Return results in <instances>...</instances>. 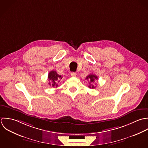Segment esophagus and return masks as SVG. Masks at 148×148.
<instances>
[{
  "label": "esophagus",
  "instance_id": "1",
  "mask_svg": "<svg viewBox=\"0 0 148 148\" xmlns=\"http://www.w3.org/2000/svg\"><path fill=\"white\" fill-rule=\"evenodd\" d=\"M76 75H77V74H76V73H75V72H71V75L72 77H75Z\"/></svg>",
  "mask_w": 148,
  "mask_h": 148
}]
</instances>
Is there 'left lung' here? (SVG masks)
I'll return each instance as SVG.
<instances>
[{"label": "left lung", "mask_w": 148, "mask_h": 148, "mask_svg": "<svg viewBox=\"0 0 148 148\" xmlns=\"http://www.w3.org/2000/svg\"><path fill=\"white\" fill-rule=\"evenodd\" d=\"M98 78L97 76H96L95 75L92 74H89L86 77V79L89 81V86H88V87L89 88H90V89H94L95 88V86L94 85H92V84L94 83L95 80H97Z\"/></svg>", "instance_id": "left-lung-1"}]
</instances>
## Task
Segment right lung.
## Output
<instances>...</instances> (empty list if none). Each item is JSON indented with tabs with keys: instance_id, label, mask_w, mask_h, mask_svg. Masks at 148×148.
<instances>
[{
	"instance_id": "add662e5",
	"label": "right lung",
	"mask_w": 148,
	"mask_h": 148,
	"mask_svg": "<svg viewBox=\"0 0 148 148\" xmlns=\"http://www.w3.org/2000/svg\"><path fill=\"white\" fill-rule=\"evenodd\" d=\"M62 78L63 77L61 75H59L56 71L52 70L49 73L48 75V79L50 82L49 84L50 86L52 85L53 87L57 88L58 86L57 83L61 81V80L62 79ZM51 83H52L51 84Z\"/></svg>"
}]
</instances>
